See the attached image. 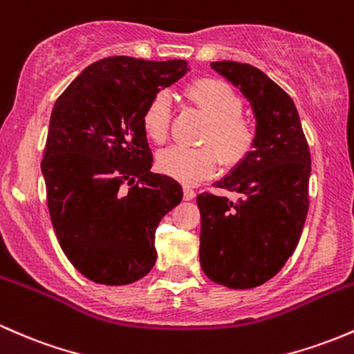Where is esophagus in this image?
I'll use <instances>...</instances> for the list:
<instances>
[{"label":"esophagus","instance_id":"1","mask_svg":"<svg viewBox=\"0 0 354 354\" xmlns=\"http://www.w3.org/2000/svg\"><path fill=\"white\" fill-rule=\"evenodd\" d=\"M194 197H196V192H194L191 187H187V185H185V187H184V199L185 201H192Z\"/></svg>","mask_w":354,"mask_h":354}]
</instances>
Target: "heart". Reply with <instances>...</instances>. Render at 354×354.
<instances>
[{
    "instance_id": "1",
    "label": "heart",
    "mask_w": 354,
    "mask_h": 354,
    "mask_svg": "<svg viewBox=\"0 0 354 354\" xmlns=\"http://www.w3.org/2000/svg\"><path fill=\"white\" fill-rule=\"evenodd\" d=\"M184 94L189 104L207 118L201 143L213 148L170 147L157 155V169L182 184H197L218 172L219 156L226 167H236L245 160L254 148L257 130L241 116V96L221 79H196L185 87ZM170 120L169 97L163 93L155 94L142 115L147 138L153 143L165 142Z\"/></svg>"
}]
</instances>
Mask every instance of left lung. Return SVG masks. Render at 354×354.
<instances>
[{"instance_id": "obj_1", "label": "left lung", "mask_w": 354, "mask_h": 354, "mask_svg": "<svg viewBox=\"0 0 354 354\" xmlns=\"http://www.w3.org/2000/svg\"><path fill=\"white\" fill-rule=\"evenodd\" d=\"M211 67L252 104L257 142L252 153L216 187L236 203L203 192L201 267L212 282L253 288L280 272L299 245L309 211L310 151L294 101L250 64L221 60Z\"/></svg>"}]
</instances>
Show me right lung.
Listing matches in <instances>:
<instances>
[{
	"label": "right lung",
	"mask_w": 354,
	"mask_h": 354,
	"mask_svg": "<svg viewBox=\"0 0 354 354\" xmlns=\"http://www.w3.org/2000/svg\"><path fill=\"white\" fill-rule=\"evenodd\" d=\"M187 71L178 59L108 57L55 101L41 160L47 206L60 248L93 282L128 285L153 268L155 231L180 204L182 187L150 172L142 115Z\"/></svg>",
	"instance_id": "1"
}]
</instances>
